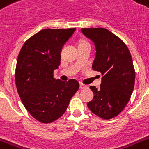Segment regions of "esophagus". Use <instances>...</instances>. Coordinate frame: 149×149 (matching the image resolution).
<instances>
[{
  "instance_id": "esophagus-1",
  "label": "esophagus",
  "mask_w": 149,
  "mask_h": 149,
  "mask_svg": "<svg viewBox=\"0 0 149 149\" xmlns=\"http://www.w3.org/2000/svg\"><path fill=\"white\" fill-rule=\"evenodd\" d=\"M79 88L83 90V89H86L88 88V86L87 85H85V84H79Z\"/></svg>"
}]
</instances>
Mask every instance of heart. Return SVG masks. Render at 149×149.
Segmentation results:
<instances>
[{
    "instance_id": "obj_1",
    "label": "heart",
    "mask_w": 149,
    "mask_h": 149,
    "mask_svg": "<svg viewBox=\"0 0 149 149\" xmlns=\"http://www.w3.org/2000/svg\"><path fill=\"white\" fill-rule=\"evenodd\" d=\"M84 42H85V41H82V42H80V43H84Z\"/></svg>"
}]
</instances>
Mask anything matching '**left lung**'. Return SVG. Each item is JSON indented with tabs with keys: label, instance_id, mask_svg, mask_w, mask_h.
Instances as JSON below:
<instances>
[{
	"label": "left lung",
	"instance_id": "obj_1",
	"mask_svg": "<svg viewBox=\"0 0 149 149\" xmlns=\"http://www.w3.org/2000/svg\"><path fill=\"white\" fill-rule=\"evenodd\" d=\"M82 32L96 46L93 70L103 75L100 88L91 86L93 99L89 109L99 118H115L129 101L135 80L133 61L129 49L119 37L104 28H84Z\"/></svg>",
	"mask_w": 149,
	"mask_h": 149
}]
</instances>
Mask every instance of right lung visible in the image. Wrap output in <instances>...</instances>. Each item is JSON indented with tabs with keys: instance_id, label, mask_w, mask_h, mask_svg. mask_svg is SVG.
<instances>
[{
	"instance_id": "right-lung-1",
	"label": "right lung",
	"mask_w": 149,
	"mask_h": 149,
	"mask_svg": "<svg viewBox=\"0 0 149 149\" xmlns=\"http://www.w3.org/2000/svg\"><path fill=\"white\" fill-rule=\"evenodd\" d=\"M75 28L45 29L28 39L17 56L15 84L22 104L35 119L48 124L65 113L79 90L77 80L56 79L54 70L60 65L61 49Z\"/></svg>"
}]
</instances>
